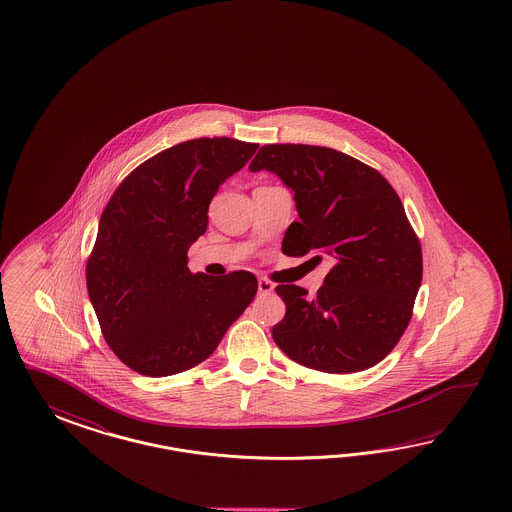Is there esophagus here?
<instances>
[{"label":"esophagus","mask_w":512,"mask_h":512,"mask_svg":"<svg viewBox=\"0 0 512 512\" xmlns=\"http://www.w3.org/2000/svg\"><path fill=\"white\" fill-rule=\"evenodd\" d=\"M274 291V283L270 279L261 278L259 279V293L261 295H268Z\"/></svg>","instance_id":"34e87169"}]
</instances>
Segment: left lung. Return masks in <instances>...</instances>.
Wrapping results in <instances>:
<instances>
[{
  "instance_id": "obj_1",
  "label": "left lung",
  "mask_w": 512,
  "mask_h": 512,
  "mask_svg": "<svg viewBox=\"0 0 512 512\" xmlns=\"http://www.w3.org/2000/svg\"><path fill=\"white\" fill-rule=\"evenodd\" d=\"M249 171L278 174L295 193L300 221L281 251L332 261L317 296L278 285L285 317L272 328L279 349L326 373L368 370L387 357L411 321L422 251L402 201L379 172L325 146L266 144Z\"/></svg>"
}]
</instances>
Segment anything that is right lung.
<instances>
[{
    "label": "right lung",
    "mask_w": 512,
    "mask_h": 512,
    "mask_svg": "<svg viewBox=\"0 0 512 512\" xmlns=\"http://www.w3.org/2000/svg\"><path fill=\"white\" fill-rule=\"evenodd\" d=\"M257 148L227 137L180 142L144 161L110 197L86 283L105 340L133 372L165 377L201 364L257 295L246 270L206 276L187 268L210 201Z\"/></svg>",
    "instance_id": "add662e5"
}]
</instances>
